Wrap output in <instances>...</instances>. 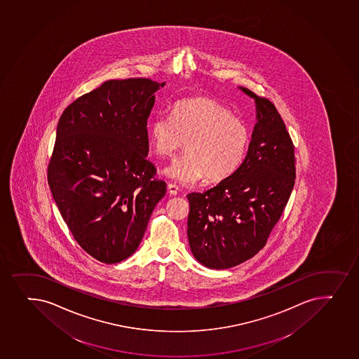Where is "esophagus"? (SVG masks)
<instances>
[{
  "mask_svg": "<svg viewBox=\"0 0 359 359\" xmlns=\"http://www.w3.org/2000/svg\"><path fill=\"white\" fill-rule=\"evenodd\" d=\"M168 192L172 196H175L179 192V186L175 185V184H168Z\"/></svg>",
  "mask_w": 359,
  "mask_h": 359,
  "instance_id": "1",
  "label": "esophagus"
}]
</instances>
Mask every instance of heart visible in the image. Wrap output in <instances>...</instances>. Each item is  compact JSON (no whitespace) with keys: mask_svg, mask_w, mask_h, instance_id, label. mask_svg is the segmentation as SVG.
<instances>
[{"mask_svg":"<svg viewBox=\"0 0 359 359\" xmlns=\"http://www.w3.org/2000/svg\"><path fill=\"white\" fill-rule=\"evenodd\" d=\"M186 153L165 170L184 184L220 182L242 165L250 143V130L242 118L210 97L179 100L172 116L158 115L149 126V143L155 154L172 158Z\"/></svg>","mask_w":359,"mask_h":359,"instance_id":"heart-1","label":"heart"}]
</instances>
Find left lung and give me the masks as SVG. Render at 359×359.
Here are the masks:
<instances>
[{
	"mask_svg": "<svg viewBox=\"0 0 359 359\" xmlns=\"http://www.w3.org/2000/svg\"><path fill=\"white\" fill-rule=\"evenodd\" d=\"M257 110L248 154L226 180L187 196V236L197 261L211 269L238 266L257 254L295 184V147L271 100L251 90Z\"/></svg>",
	"mask_w": 359,
	"mask_h": 359,
	"instance_id": "8db88e82",
	"label": "left lung"
}]
</instances>
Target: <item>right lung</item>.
Segmentation results:
<instances>
[{"label": "right lung", "mask_w": 359, "mask_h": 359, "mask_svg": "<svg viewBox=\"0 0 359 359\" xmlns=\"http://www.w3.org/2000/svg\"><path fill=\"white\" fill-rule=\"evenodd\" d=\"M163 85L149 78L105 81L59 118L47 182L74 239L100 262L135 252L166 194L146 158L147 120Z\"/></svg>", "instance_id": "right-lung-1"}]
</instances>
